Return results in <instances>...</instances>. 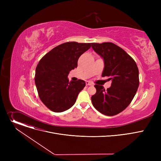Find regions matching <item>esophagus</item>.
<instances>
[{
    "instance_id": "obj_1",
    "label": "esophagus",
    "mask_w": 161,
    "mask_h": 161,
    "mask_svg": "<svg viewBox=\"0 0 161 161\" xmlns=\"http://www.w3.org/2000/svg\"><path fill=\"white\" fill-rule=\"evenodd\" d=\"M86 85L87 86H92V83L91 82L87 81H86Z\"/></svg>"
}]
</instances>
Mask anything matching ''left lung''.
Returning <instances> with one entry per match:
<instances>
[{"label": "left lung", "instance_id": "8db88e82", "mask_svg": "<svg viewBox=\"0 0 161 161\" xmlns=\"http://www.w3.org/2000/svg\"><path fill=\"white\" fill-rule=\"evenodd\" d=\"M92 48L103 58V77L112 80L111 87L105 90L95 85L96 93L91 97L93 106L104 115L113 116L127 107L139 86V71L136 62L122 48L112 42L92 43Z\"/></svg>", "mask_w": 161, "mask_h": 161}]
</instances>
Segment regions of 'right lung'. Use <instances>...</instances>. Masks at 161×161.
<instances>
[{
    "instance_id": "right-lung-1",
    "label": "right lung",
    "mask_w": 161,
    "mask_h": 161,
    "mask_svg": "<svg viewBox=\"0 0 161 161\" xmlns=\"http://www.w3.org/2000/svg\"><path fill=\"white\" fill-rule=\"evenodd\" d=\"M91 46V43L66 42L54 47L39 61L35 84L42 102L54 112H62L75 103L86 82L69 81L70 71L78 66L80 57Z\"/></svg>"
}]
</instances>
